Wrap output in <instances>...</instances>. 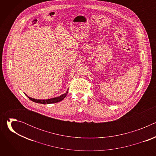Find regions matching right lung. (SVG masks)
I'll return each instance as SVG.
<instances>
[{"instance_id":"add662e5","label":"right lung","mask_w":156,"mask_h":156,"mask_svg":"<svg viewBox=\"0 0 156 156\" xmlns=\"http://www.w3.org/2000/svg\"><path fill=\"white\" fill-rule=\"evenodd\" d=\"M67 93H68V90L67 91H66L65 93H64L63 94L58 96V97H57V98H51V99H43V100H41V99H33V98H30L28 96V98L32 101L34 102H36V103H39V104H53V103H57V102H58L61 101H62L66 96V95H67ZM27 95V94H26Z\"/></svg>"}]
</instances>
